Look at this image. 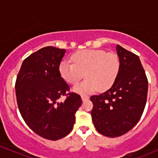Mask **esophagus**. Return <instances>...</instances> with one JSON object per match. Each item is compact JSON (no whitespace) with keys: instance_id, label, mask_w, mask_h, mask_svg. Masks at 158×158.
Listing matches in <instances>:
<instances>
[{"instance_id":"34e87169","label":"esophagus","mask_w":158,"mask_h":158,"mask_svg":"<svg viewBox=\"0 0 158 158\" xmlns=\"http://www.w3.org/2000/svg\"><path fill=\"white\" fill-rule=\"evenodd\" d=\"M81 98H82V100L83 101L88 100V99L89 98V96H87V95H82V96H81Z\"/></svg>"}]
</instances>
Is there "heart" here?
I'll return each instance as SVG.
<instances>
[{
  "label": "heart",
  "instance_id": "obj_1",
  "mask_svg": "<svg viewBox=\"0 0 158 158\" xmlns=\"http://www.w3.org/2000/svg\"><path fill=\"white\" fill-rule=\"evenodd\" d=\"M73 64L66 60L61 61L59 73L61 77L69 84L75 85L82 79L85 80L73 88L74 92L81 94L109 89L118 76L120 64L114 53L103 50H81L71 57Z\"/></svg>",
  "mask_w": 158,
  "mask_h": 158
}]
</instances>
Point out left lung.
<instances>
[{"mask_svg": "<svg viewBox=\"0 0 158 158\" xmlns=\"http://www.w3.org/2000/svg\"><path fill=\"white\" fill-rule=\"evenodd\" d=\"M119 71L110 89L92 95V118L98 132L107 137L127 133L143 114L148 94L147 76L139 57L119 44Z\"/></svg>", "mask_w": 158, "mask_h": 158, "instance_id": "1", "label": "left lung"}]
</instances>
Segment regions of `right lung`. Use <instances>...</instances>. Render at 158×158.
<instances>
[{"label":"right lung","mask_w":158,"mask_h":158,"mask_svg":"<svg viewBox=\"0 0 158 158\" xmlns=\"http://www.w3.org/2000/svg\"><path fill=\"white\" fill-rule=\"evenodd\" d=\"M65 49L48 46L24 60L15 85L21 116L37 135L55 141L67 135L75 123V114L82 104L79 94L69 90L60 76L59 65ZM67 95L64 102L58 99Z\"/></svg>","instance_id":"right-lung-1"}]
</instances>
